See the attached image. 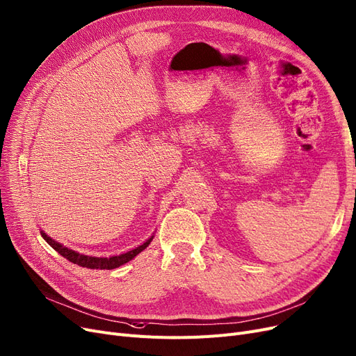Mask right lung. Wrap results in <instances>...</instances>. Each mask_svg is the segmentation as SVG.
<instances>
[{
    "instance_id": "1",
    "label": "right lung",
    "mask_w": 356,
    "mask_h": 356,
    "mask_svg": "<svg viewBox=\"0 0 356 356\" xmlns=\"http://www.w3.org/2000/svg\"><path fill=\"white\" fill-rule=\"evenodd\" d=\"M40 235L42 238H44L47 243L55 250L58 251V254H61L64 259L70 260L71 263H74L77 266H81V267H88V268H101V270H111V268H117L125 263H129L130 260H133L137 254H140L143 250H146L149 247V244L152 243V239L154 235H152L149 239H146L143 244L127 251V252H122V254H118V255H111V257H93V255H86V254H80L74 250H71L63 244H60L58 241L52 239L51 236H48L44 231H40Z\"/></svg>"
}]
</instances>
